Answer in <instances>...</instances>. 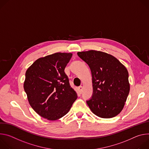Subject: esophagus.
<instances>
[{
  "mask_svg": "<svg viewBox=\"0 0 149 149\" xmlns=\"http://www.w3.org/2000/svg\"><path fill=\"white\" fill-rule=\"evenodd\" d=\"M78 89H79V91L80 93H81L82 89H83V87H82L81 86H79V87L78 88Z\"/></svg>",
  "mask_w": 149,
  "mask_h": 149,
  "instance_id": "34e87169",
  "label": "esophagus"
}]
</instances>
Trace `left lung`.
<instances>
[{"label": "left lung", "instance_id": "left-lung-1", "mask_svg": "<svg viewBox=\"0 0 149 149\" xmlns=\"http://www.w3.org/2000/svg\"><path fill=\"white\" fill-rule=\"evenodd\" d=\"M77 55L88 64L92 73L93 93L86 101L89 108L99 117L117 116L130 92L127 69L118 59L104 52L89 50Z\"/></svg>", "mask_w": 149, "mask_h": 149}]
</instances>
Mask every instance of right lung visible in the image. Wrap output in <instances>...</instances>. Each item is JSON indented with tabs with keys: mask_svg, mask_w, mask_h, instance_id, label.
I'll return each instance as SVG.
<instances>
[{
	"mask_svg": "<svg viewBox=\"0 0 149 149\" xmlns=\"http://www.w3.org/2000/svg\"><path fill=\"white\" fill-rule=\"evenodd\" d=\"M72 53H56L40 58L25 73L24 88L28 102L41 117L57 120L67 113L77 97L64 69Z\"/></svg>",
	"mask_w": 149,
	"mask_h": 149,
	"instance_id": "add662e5",
	"label": "right lung"
}]
</instances>
